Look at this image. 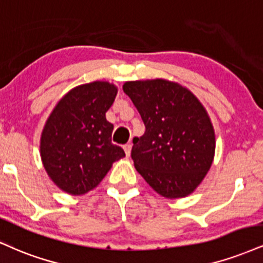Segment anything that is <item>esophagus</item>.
<instances>
[{
	"label": "esophagus",
	"instance_id": "esophagus-1",
	"mask_svg": "<svg viewBox=\"0 0 263 263\" xmlns=\"http://www.w3.org/2000/svg\"><path fill=\"white\" fill-rule=\"evenodd\" d=\"M123 149H125L126 156L129 157V154H131V149H132V144H131V143L125 144V145H123Z\"/></svg>",
	"mask_w": 263,
	"mask_h": 263
}]
</instances>
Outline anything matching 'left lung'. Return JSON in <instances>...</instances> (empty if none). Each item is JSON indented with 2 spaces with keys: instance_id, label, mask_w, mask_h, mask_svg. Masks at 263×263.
Returning a JSON list of instances; mask_svg holds the SVG:
<instances>
[{
  "instance_id": "obj_1",
  "label": "left lung",
  "mask_w": 263,
  "mask_h": 263,
  "mask_svg": "<svg viewBox=\"0 0 263 263\" xmlns=\"http://www.w3.org/2000/svg\"><path fill=\"white\" fill-rule=\"evenodd\" d=\"M145 126L134 138L136 170L157 194L182 198L211 169L216 135L207 110L181 84L167 80L129 81L122 87Z\"/></svg>"
}]
</instances>
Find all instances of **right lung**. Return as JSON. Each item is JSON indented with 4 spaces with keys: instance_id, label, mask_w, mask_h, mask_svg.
I'll list each match as a JSON object with an SVG mask.
<instances>
[{
    "instance_id": "right-lung-1",
    "label": "right lung",
    "mask_w": 263,
    "mask_h": 263,
    "mask_svg": "<svg viewBox=\"0 0 263 263\" xmlns=\"http://www.w3.org/2000/svg\"><path fill=\"white\" fill-rule=\"evenodd\" d=\"M118 87L105 81L74 87L53 107L40 138L47 175L62 191L84 195L99 185L112 163L125 157L111 143L114 125L105 114Z\"/></svg>"
}]
</instances>
